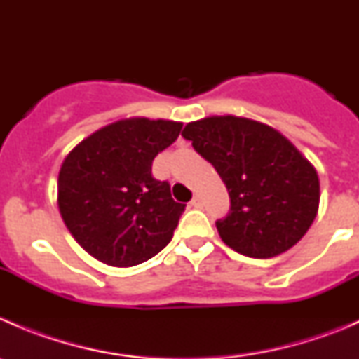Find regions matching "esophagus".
<instances>
[{"label": "esophagus", "instance_id": "obj_1", "mask_svg": "<svg viewBox=\"0 0 359 359\" xmlns=\"http://www.w3.org/2000/svg\"><path fill=\"white\" fill-rule=\"evenodd\" d=\"M203 201H201V196H194L193 200H191V206H194V208H201Z\"/></svg>", "mask_w": 359, "mask_h": 359}]
</instances>
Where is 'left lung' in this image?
<instances>
[{"mask_svg": "<svg viewBox=\"0 0 359 359\" xmlns=\"http://www.w3.org/2000/svg\"><path fill=\"white\" fill-rule=\"evenodd\" d=\"M182 137L193 140L226 184L231 210L215 224L227 247L253 259H271L307 233L320 208V179L283 133L226 114L187 123Z\"/></svg>", "mask_w": 359, "mask_h": 359, "instance_id": "left-lung-1", "label": "left lung"}]
</instances>
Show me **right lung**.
<instances>
[{
	"mask_svg": "<svg viewBox=\"0 0 359 359\" xmlns=\"http://www.w3.org/2000/svg\"><path fill=\"white\" fill-rule=\"evenodd\" d=\"M182 123L125 118L83 139L64 158L57 205L85 252L112 267L149 260L170 243L186 205L151 173Z\"/></svg>",
	"mask_w": 359,
	"mask_h": 359,
	"instance_id": "add662e5",
	"label": "right lung"
}]
</instances>
